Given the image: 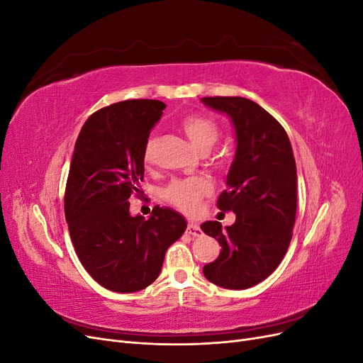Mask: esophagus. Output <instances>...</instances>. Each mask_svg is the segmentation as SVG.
Returning <instances> with one entry per match:
<instances>
[{"instance_id": "1", "label": "esophagus", "mask_w": 363, "mask_h": 363, "mask_svg": "<svg viewBox=\"0 0 363 363\" xmlns=\"http://www.w3.org/2000/svg\"><path fill=\"white\" fill-rule=\"evenodd\" d=\"M186 233L196 238V236H200L203 232H201V228L199 227V224H196V223H189L188 228H186Z\"/></svg>"}]
</instances>
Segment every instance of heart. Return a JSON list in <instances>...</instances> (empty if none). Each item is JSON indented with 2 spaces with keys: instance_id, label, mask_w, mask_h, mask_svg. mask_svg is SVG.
<instances>
[{
  "instance_id": "heart-1",
  "label": "heart",
  "mask_w": 363,
  "mask_h": 363,
  "mask_svg": "<svg viewBox=\"0 0 363 363\" xmlns=\"http://www.w3.org/2000/svg\"><path fill=\"white\" fill-rule=\"evenodd\" d=\"M182 128L191 139L192 144L201 150L207 151L215 145L219 139V125L211 116L201 113H192L182 119ZM155 136H150L144 145V160L147 163L152 159V150H155ZM212 191V184L204 177H189V179H177L171 182L163 192L164 200L179 211L184 213H194L199 208V204L204 195Z\"/></svg>"
}]
</instances>
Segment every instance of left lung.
Returning <instances> with one entry per match:
<instances>
[{"label": "left lung", "mask_w": 363, "mask_h": 363, "mask_svg": "<svg viewBox=\"0 0 363 363\" xmlns=\"http://www.w3.org/2000/svg\"><path fill=\"white\" fill-rule=\"evenodd\" d=\"M206 106L225 112L236 130V156L228 188L218 208L236 221L223 228L207 221L201 230L223 247L203 268L204 277L227 289H247L274 272L289 248L296 213V167L288 133L257 103L242 96H206Z\"/></svg>", "instance_id": "obj_1"}]
</instances>
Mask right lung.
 I'll return each instance as SVG.
<instances>
[{
	"label": "right lung",
	"mask_w": 363,
	"mask_h": 363,
	"mask_svg": "<svg viewBox=\"0 0 363 363\" xmlns=\"http://www.w3.org/2000/svg\"><path fill=\"white\" fill-rule=\"evenodd\" d=\"M164 103L127 100L92 113L75 140L65 189V216L84 269L103 288L136 292L155 281L164 252L186 230L172 208L131 216L144 180V145Z\"/></svg>",
	"instance_id": "add662e5"
}]
</instances>
